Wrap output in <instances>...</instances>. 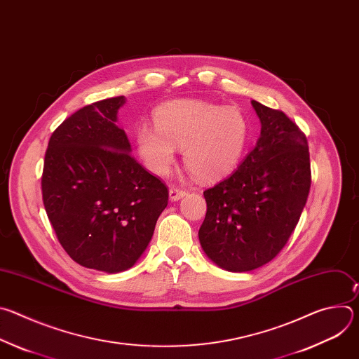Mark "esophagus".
Listing matches in <instances>:
<instances>
[{
  "label": "esophagus",
  "mask_w": 359,
  "mask_h": 359,
  "mask_svg": "<svg viewBox=\"0 0 359 359\" xmlns=\"http://www.w3.org/2000/svg\"><path fill=\"white\" fill-rule=\"evenodd\" d=\"M184 196H186V190H183V189H180V187L172 186L170 190H169V197H170L172 201H176V200H179V198H182V197H184Z\"/></svg>",
  "instance_id": "obj_1"
}]
</instances>
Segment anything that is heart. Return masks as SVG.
I'll return each instance as SVG.
<instances>
[{
	"mask_svg": "<svg viewBox=\"0 0 359 359\" xmlns=\"http://www.w3.org/2000/svg\"><path fill=\"white\" fill-rule=\"evenodd\" d=\"M155 126H139L136 144L144 166L159 176L169 173L179 147L197 179H222L237 168L250 140L248 121L238 108L194 99L162 105Z\"/></svg>",
	"mask_w": 359,
	"mask_h": 359,
	"instance_id": "obj_1",
	"label": "heart"
}]
</instances>
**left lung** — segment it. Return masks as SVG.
Returning a JSON list of instances; mask_svg holds the SVG:
<instances>
[{
  "label": "left lung",
  "instance_id": "8db88e82",
  "mask_svg": "<svg viewBox=\"0 0 359 359\" xmlns=\"http://www.w3.org/2000/svg\"><path fill=\"white\" fill-rule=\"evenodd\" d=\"M262 135L243 163L203 191L201 248L219 267L251 271L271 262L298 224L311 187L309 142L281 111L251 100Z\"/></svg>",
  "mask_w": 359,
  "mask_h": 359
}]
</instances>
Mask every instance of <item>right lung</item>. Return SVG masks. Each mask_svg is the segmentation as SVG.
I'll list each match as a JSON object with an SVG mask.
<instances>
[{
  "label": "right lung",
  "instance_id": "1",
  "mask_svg": "<svg viewBox=\"0 0 359 359\" xmlns=\"http://www.w3.org/2000/svg\"><path fill=\"white\" fill-rule=\"evenodd\" d=\"M123 96L102 99L67 118L50 135L42 200L69 257L105 273L130 269L146 250L168 187L130 155L116 126Z\"/></svg>",
  "mask_w": 359,
  "mask_h": 359
}]
</instances>
